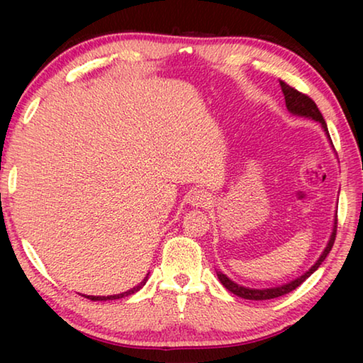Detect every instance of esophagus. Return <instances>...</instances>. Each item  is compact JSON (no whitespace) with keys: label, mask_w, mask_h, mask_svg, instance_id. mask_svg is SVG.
Masks as SVG:
<instances>
[{"label":"esophagus","mask_w":363,"mask_h":363,"mask_svg":"<svg viewBox=\"0 0 363 363\" xmlns=\"http://www.w3.org/2000/svg\"><path fill=\"white\" fill-rule=\"evenodd\" d=\"M189 205H192L194 208H208L211 203V199H210V194L205 192V190H195L189 195Z\"/></svg>","instance_id":"1"}]
</instances>
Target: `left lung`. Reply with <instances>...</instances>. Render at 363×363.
Segmentation results:
<instances>
[{
  "label": "left lung",
  "instance_id": "obj_1",
  "mask_svg": "<svg viewBox=\"0 0 363 363\" xmlns=\"http://www.w3.org/2000/svg\"><path fill=\"white\" fill-rule=\"evenodd\" d=\"M280 86H281V93H284V96H285V104H286L288 112H290L294 116H301V118H307V120L320 123V126H322V130L325 133V136H327L328 143L331 145V149H333V143H331V139H330L327 123H325L323 116L320 113V110H318V107L315 106V102L312 101L311 97H307L306 94L299 93V91L291 88V86H288L284 82H280ZM335 237H336V213H335L333 227H331V233H330V238H328V242H327V247L323 248L322 255L318 256V259L314 264H312V266L307 269L303 275H299V277L293 279L290 281H286V284H284V285L270 286V288H250V286H243V285L237 284V281H233L232 279L227 277V275L224 272H220L219 269H216L218 279H219L220 284H223L227 288V290H229L233 294H237V296L243 298V299L264 301V299H274V298L284 296V294H288L290 291H293L294 288H298L306 279H309L311 275L314 274L318 267H320V264L325 261V257L328 256L331 248H333Z\"/></svg>",
  "mask_w": 363,
  "mask_h": 363
}]
</instances>
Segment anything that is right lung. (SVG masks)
I'll list each match as a JSON object with an SVG mask.
<instances>
[{
  "label": "right lung",
  "mask_w": 363,
  "mask_h": 363,
  "mask_svg": "<svg viewBox=\"0 0 363 363\" xmlns=\"http://www.w3.org/2000/svg\"><path fill=\"white\" fill-rule=\"evenodd\" d=\"M147 280H149V274L145 275V277L143 279V281H140V284H138L136 286H133L131 290L123 291V293H120V294H108V296H93V294H83V296H84V298H88V299H91V301H112V299H120V298L130 296V294L139 291L140 288H143V286L147 284Z\"/></svg>",
  "instance_id": "right-lung-1"
}]
</instances>
